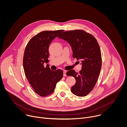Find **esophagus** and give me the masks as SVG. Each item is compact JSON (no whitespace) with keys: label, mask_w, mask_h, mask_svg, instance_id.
<instances>
[{"label":"esophagus","mask_w":127,"mask_h":127,"mask_svg":"<svg viewBox=\"0 0 127 127\" xmlns=\"http://www.w3.org/2000/svg\"><path fill=\"white\" fill-rule=\"evenodd\" d=\"M66 72H67V71L66 70H64L63 71V75H64V76H66Z\"/></svg>","instance_id":"esophagus-1"}]
</instances>
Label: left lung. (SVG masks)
I'll list each match as a JSON object with an SVG mask.
<instances>
[{"label":"left lung","mask_w":127,"mask_h":127,"mask_svg":"<svg viewBox=\"0 0 127 127\" xmlns=\"http://www.w3.org/2000/svg\"><path fill=\"white\" fill-rule=\"evenodd\" d=\"M58 38L69 44L73 51L72 57L81 61L79 73L70 70L66 75L76 79L71 92L78 96H85L94 88L100 72L102 60L99 44L94 36L82 30L64 32Z\"/></svg>","instance_id":"obj_1"}]
</instances>
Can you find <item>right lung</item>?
Instances as JSON below:
<instances>
[{"label":"right lung","instance_id":"right-lung-1","mask_svg":"<svg viewBox=\"0 0 127 127\" xmlns=\"http://www.w3.org/2000/svg\"><path fill=\"white\" fill-rule=\"evenodd\" d=\"M62 32L63 30L41 32L33 36L25 48L23 58L25 73L34 92L41 96L52 94L57 83L63 76L61 69L52 70L49 66H44V63L49 61L51 42Z\"/></svg>","mask_w":127,"mask_h":127}]
</instances>
